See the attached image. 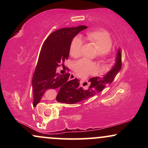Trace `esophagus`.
<instances>
[{
	"instance_id": "obj_1",
	"label": "esophagus",
	"mask_w": 148,
	"mask_h": 148,
	"mask_svg": "<svg viewBox=\"0 0 148 148\" xmlns=\"http://www.w3.org/2000/svg\"><path fill=\"white\" fill-rule=\"evenodd\" d=\"M76 78V76L74 75V74H70V76H69V79L70 80H72V79H74Z\"/></svg>"
}]
</instances>
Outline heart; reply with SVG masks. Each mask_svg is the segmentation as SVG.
Wrapping results in <instances>:
<instances>
[{
	"label": "heart",
	"instance_id": "1",
	"mask_svg": "<svg viewBox=\"0 0 148 148\" xmlns=\"http://www.w3.org/2000/svg\"><path fill=\"white\" fill-rule=\"evenodd\" d=\"M86 40L97 51V58L99 61H104L111 49L112 40L108 34L103 31H91L86 34ZM83 42L79 37H74L71 42L69 53L72 57H79L81 55ZM74 69L78 75L86 76L97 72L95 64L87 60L82 59L76 62Z\"/></svg>",
	"mask_w": 148,
	"mask_h": 148
}]
</instances>
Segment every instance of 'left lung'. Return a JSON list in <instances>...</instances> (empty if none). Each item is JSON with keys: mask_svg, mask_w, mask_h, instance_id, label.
I'll use <instances>...</instances> for the list:
<instances>
[{"mask_svg": "<svg viewBox=\"0 0 148 148\" xmlns=\"http://www.w3.org/2000/svg\"><path fill=\"white\" fill-rule=\"evenodd\" d=\"M121 67L122 52L120 49H118L115 57V63L111 70L100 77L90 78L89 80L90 85L87 90L79 86V80H75L68 87L59 90L56 100L58 102L73 104L95 96L113 82V79L120 71Z\"/></svg>", "mask_w": 148, "mask_h": 148, "instance_id": "left-lung-1", "label": "left lung"}]
</instances>
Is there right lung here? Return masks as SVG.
<instances>
[{
    "instance_id": "add662e5",
    "label": "right lung",
    "mask_w": 148,
    "mask_h": 148,
    "mask_svg": "<svg viewBox=\"0 0 148 148\" xmlns=\"http://www.w3.org/2000/svg\"><path fill=\"white\" fill-rule=\"evenodd\" d=\"M87 28L86 25H79L61 28L52 33L44 42L32 79L34 106L40 102L47 91L58 88L60 90L70 86L75 80H79L69 81V74H58L56 68L68 58L69 47L74 37Z\"/></svg>"
}]
</instances>
